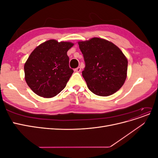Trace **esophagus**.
Segmentation results:
<instances>
[{
	"instance_id": "34e87169",
	"label": "esophagus",
	"mask_w": 158,
	"mask_h": 158,
	"mask_svg": "<svg viewBox=\"0 0 158 158\" xmlns=\"http://www.w3.org/2000/svg\"><path fill=\"white\" fill-rule=\"evenodd\" d=\"M74 71L76 72V73H80V72L81 71V67H80V66H78V67L75 69Z\"/></svg>"
}]
</instances>
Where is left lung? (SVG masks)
I'll return each mask as SVG.
<instances>
[{
  "instance_id": "left-lung-1",
  "label": "left lung",
  "mask_w": 158,
  "mask_h": 158,
  "mask_svg": "<svg viewBox=\"0 0 158 158\" xmlns=\"http://www.w3.org/2000/svg\"><path fill=\"white\" fill-rule=\"evenodd\" d=\"M78 45L85 62L82 76L89 89L99 96L115 93L127 78L128 61L121 49L98 37Z\"/></svg>"
}]
</instances>
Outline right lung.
Masks as SVG:
<instances>
[{
	"instance_id": "obj_1",
	"label": "right lung",
	"mask_w": 158,
	"mask_h": 158,
	"mask_svg": "<svg viewBox=\"0 0 158 158\" xmlns=\"http://www.w3.org/2000/svg\"><path fill=\"white\" fill-rule=\"evenodd\" d=\"M73 45L51 40L33 51L24 64V73L26 83L33 92L49 98L65 88L74 72L69 67L67 55Z\"/></svg>"
}]
</instances>
